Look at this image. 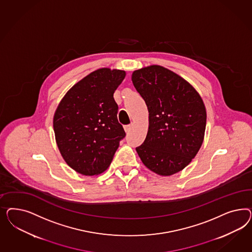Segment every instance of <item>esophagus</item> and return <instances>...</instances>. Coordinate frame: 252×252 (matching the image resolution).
Wrapping results in <instances>:
<instances>
[{
	"label": "esophagus",
	"instance_id": "34e87169",
	"mask_svg": "<svg viewBox=\"0 0 252 252\" xmlns=\"http://www.w3.org/2000/svg\"><path fill=\"white\" fill-rule=\"evenodd\" d=\"M132 127H133V126L132 125H128V126H126L124 128H125V131H126V134H128L130 131L132 130Z\"/></svg>",
	"mask_w": 252,
	"mask_h": 252
}]
</instances>
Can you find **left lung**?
<instances>
[{
    "label": "left lung",
    "mask_w": 252,
    "mask_h": 252,
    "mask_svg": "<svg viewBox=\"0 0 252 252\" xmlns=\"http://www.w3.org/2000/svg\"><path fill=\"white\" fill-rule=\"evenodd\" d=\"M132 82L149 111V127L136 148L146 167L161 176L182 171L204 140L206 108L198 92L182 76L153 64L132 73Z\"/></svg>",
    "instance_id": "obj_1"
}]
</instances>
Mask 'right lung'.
<instances>
[{
    "label": "right lung",
    "mask_w": 252,
    "mask_h": 252,
    "mask_svg": "<svg viewBox=\"0 0 252 252\" xmlns=\"http://www.w3.org/2000/svg\"><path fill=\"white\" fill-rule=\"evenodd\" d=\"M126 75L120 69H97L74 85L55 110L56 144L78 174L98 176L106 171L126 136L114 99Z\"/></svg>",
    "instance_id": "1"
}]
</instances>
